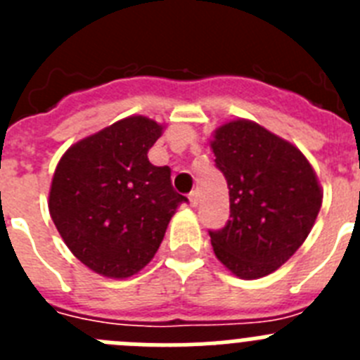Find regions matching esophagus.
I'll use <instances>...</instances> for the list:
<instances>
[{"mask_svg": "<svg viewBox=\"0 0 360 360\" xmlns=\"http://www.w3.org/2000/svg\"><path fill=\"white\" fill-rule=\"evenodd\" d=\"M189 203L191 207H196V205H198V193H196V191H193L189 195Z\"/></svg>", "mask_w": 360, "mask_h": 360, "instance_id": "34e87169", "label": "esophagus"}]
</instances>
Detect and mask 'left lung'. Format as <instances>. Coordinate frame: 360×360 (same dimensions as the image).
I'll return each mask as SVG.
<instances>
[{
  "instance_id": "left-lung-1",
  "label": "left lung",
  "mask_w": 360,
  "mask_h": 360,
  "mask_svg": "<svg viewBox=\"0 0 360 360\" xmlns=\"http://www.w3.org/2000/svg\"><path fill=\"white\" fill-rule=\"evenodd\" d=\"M211 148L231 202L225 227L209 231L212 249L238 278H263L310 234L323 202L317 176L295 146L250 120L224 124Z\"/></svg>"
}]
</instances>
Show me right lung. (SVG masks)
<instances>
[{"instance_id": "1", "label": "right lung", "mask_w": 360, "mask_h": 360, "mask_svg": "<svg viewBox=\"0 0 360 360\" xmlns=\"http://www.w3.org/2000/svg\"><path fill=\"white\" fill-rule=\"evenodd\" d=\"M162 126L128 117L86 136L63 155L49 209L73 256L97 274L129 278L144 269L186 196L171 186V169L148 151Z\"/></svg>"}]
</instances>
